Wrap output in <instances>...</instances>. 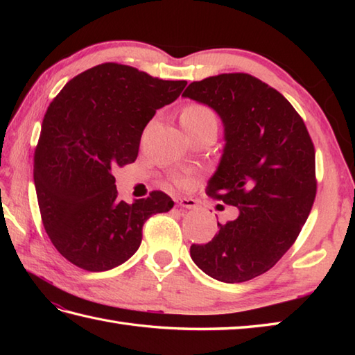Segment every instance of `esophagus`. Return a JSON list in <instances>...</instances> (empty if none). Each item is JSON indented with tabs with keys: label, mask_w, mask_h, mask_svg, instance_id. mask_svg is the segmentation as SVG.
Masks as SVG:
<instances>
[{
	"label": "esophagus",
	"mask_w": 355,
	"mask_h": 355,
	"mask_svg": "<svg viewBox=\"0 0 355 355\" xmlns=\"http://www.w3.org/2000/svg\"><path fill=\"white\" fill-rule=\"evenodd\" d=\"M175 202L178 206L182 207H186V209H195L197 207V201H195L193 198H186V197H178L175 198Z\"/></svg>",
	"instance_id": "esophagus-1"
}]
</instances>
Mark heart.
Returning a JSON list of instances; mask_svg holds the SVG:
<instances>
[{"mask_svg":"<svg viewBox=\"0 0 355 355\" xmlns=\"http://www.w3.org/2000/svg\"><path fill=\"white\" fill-rule=\"evenodd\" d=\"M207 123H216L215 112L202 103H191L182 112V125L186 130H197Z\"/></svg>","mask_w":355,"mask_h":355,"instance_id":"heart-1","label":"heart"}]
</instances>
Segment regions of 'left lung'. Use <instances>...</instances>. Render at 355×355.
I'll use <instances>...</instances> for the list:
<instances>
[{"label": "left lung", "mask_w": 355, "mask_h": 355, "mask_svg": "<svg viewBox=\"0 0 355 355\" xmlns=\"http://www.w3.org/2000/svg\"><path fill=\"white\" fill-rule=\"evenodd\" d=\"M184 97L206 103L224 123L225 146L206 187L239 210L218 223L191 258L210 277L236 284L266 273L297 239L318 192L315 150L299 112L266 82L223 73L192 82Z\"/></svg>", "instance_id": "obj_1"}]
</instances>
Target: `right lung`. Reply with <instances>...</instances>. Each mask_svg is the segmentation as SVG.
Here are the masks:
<instances>
[{
	"label": "right lung",
	"mask_w": 355,
	"mask_h": 355,
	"mask_svg": "<svg viewBox=\"0 0 355 355\" xmlns=\"http://www.w3.org/2000/svg\"><path fill=\"white\" fill-rule=\"evenodd\" d=\"M186 84L105 62L73 78L49 105L33 155L36 197L53 245L76 267L123 263L148 218L172 209L162 191L120 201L112 171L135 162L145 126Z\"/></svg>",
	"instance_id": "1"
}]
</instances>
